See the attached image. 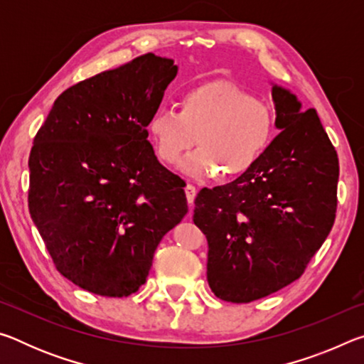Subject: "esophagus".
<instances>
[{
    "label": "esophagus",
    "mask_w": 364,
    "mask_h": 364,
    "mask_svg": "<svg viewBox=\"0 0 364 364\" xmlns=\"http://www.w3.org/2000/svg\"><path fill=\"white\" fill-rule=\"evenodd\" d=\"M184 191H186V199L191 205H193V202L196 199V194H197V189L196 186H193V184H188L186 188H184Z\"/></svg>",
    "instance_id": "esophagus-1"
}]
</instances>
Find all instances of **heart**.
<instances>
[{"label": "heart", "instance_id": "heart-1", "mask_svg": "<svg viewBox=\"0 0 364 364\" xmlns=\"http://www.w3.org/2000/svg\"><path fill=\"white\" fill-rule=\"evenodd\" d=\"M149 134L159 159L167 165L184 159L183 170L194 176H237L254 167L274 136V114L241 86L208 82L184 91L178 112L159 109L149 120Z\"/></svg>", "mask_w": 364, "mask_h": 364}]
</instances>
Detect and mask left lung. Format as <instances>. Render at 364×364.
<instances>
[{
	"instance_id": "left-lung-1",
	"label": "left lung",
	"mask_w": 364,
	"mask_h": 364,
	"mask_svg": "<svg viewBox=\"0 0 364 364\" xmlns=\"http://www.w3.org/2000/svg\"><path fill=\"white\" fill-rule=\"evenodd\" d=\"M276 136L236 180L204 188L194 223L208 242L207 281L218 299L249 304L299 279L336 220L338 159L315 109L273 86Z\"/></svg>"
}]
</instances>
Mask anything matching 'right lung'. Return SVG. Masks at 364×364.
Returning <instances> with one entry per match:
<instances>
[{"label": "right lung", "instance_id": "add662e5", "mask_svg": "<svg viewBox=\"0 0 364 364\" xmlns=\"http://www.w3.org/2000/svg\"><path fill=\"white\" fill-rule=\"evenodd\" d=\"M147 53L67 88L28 157V210L56 269L104 297L144 284L162 237L188 213L184 183L146 127L176 77Z\"/></svg>", "mask_w": 364, "mask_h": 364}]
</instances>
